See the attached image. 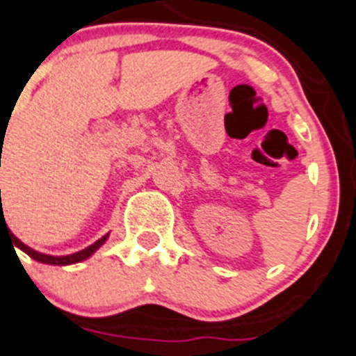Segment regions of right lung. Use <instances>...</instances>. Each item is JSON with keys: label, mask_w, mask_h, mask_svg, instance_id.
I'll list each match as a JSON object with an SVG mask.
<instances>
[{"label": "right lung", "mask_w": 356, "mask_h": 356, "mask_svg": "<svg viewBox=\"0 0 356 356\" xmlns=\"http://www.w3.org/2000/svg\"><path fill=\"white\" fill-rule=\"evenodd\" d=\"M3 219H5V214H0V223H3ZM6 225V221H5ZM8 230V228H6ZM10 237H12V242L15 248H19L21 251H24L28 257H31L33 260L40 261V264H47V265H72V264H79V261H84L88 260L89 257H91L92 253H96V249L102 248L103 244H105V241L108 238V234L103 235L102 238H98V241L95 242V244H91L89 248L82 249V251H79V253H73V254H66V257H52V254H45V253H38V251H35V249L28 248V245L24 244V242L19 241L17 237L13 234H10Z\"/></svg>", "instance_id": "right-lung-1"}]
</instances>
